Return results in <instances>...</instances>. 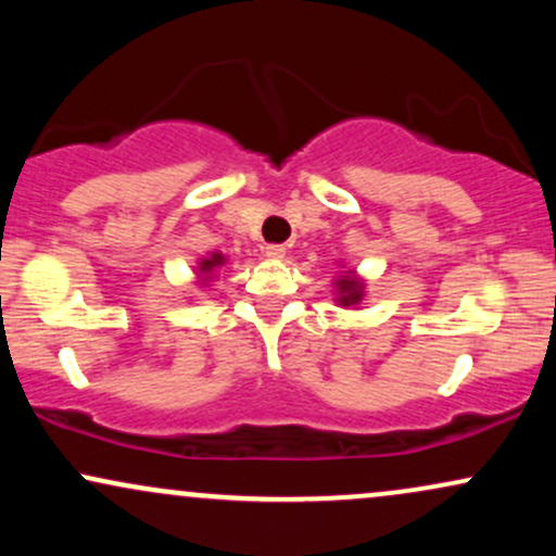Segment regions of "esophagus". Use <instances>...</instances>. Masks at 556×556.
<instances>
[{
  "label": "esophagus",
  "mask_w": 556,
  "mask_h": 556,
  "mask_svg": "<svg viewBox=\"0 0 556 556\" xmlns=\"http://www.w3.org/2000/svg\"><path fill=\"white\" fill-rule=\"evenodd\" d=\"M287 248L285 245H266V256L269 258H285Z\"/></svg>",
  "instance_id": "34e87169"
}]
</instances>
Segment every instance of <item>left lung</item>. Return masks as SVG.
<instances>
[{"mask_svg": "<svg viewBox=\"0 0 556 556\" xmlns=\"http://www.w3.org/2000/svg\"><path fill=\"white\" fill-rule=\"evenodd\" d=\"M337 287H340V303L342 305H358L363 300V282L361 279H355L353 274L337 279Z\"/></svg>", "mask_w": 556, "mask_h": 556, "instance_id": "left-lung-1", "label": "left lung"}]
</instances>
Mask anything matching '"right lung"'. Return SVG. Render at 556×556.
I'll list each match as a JSON object with an SVG mask.
<instances>
[{
  "mask_svg": "<svg viewBox=\"0 0 556 556\" xmlns=\"http://www.w3.org/2000/svg\"><path fill=\"white\" fill-rule=\"evenodd\" d=\"M222 264H225V258H222L219 253H214L212 258H203L201 261V274H208V271L216 269V266H222Z\"/></svg>",
  "mask_w": 556,
  "mask_h": 556,
  "instance_id": "1",
  "label": "right lung"
}]
</instances>
